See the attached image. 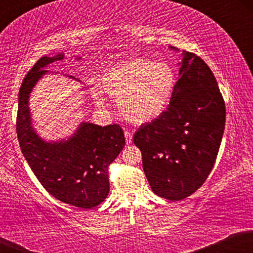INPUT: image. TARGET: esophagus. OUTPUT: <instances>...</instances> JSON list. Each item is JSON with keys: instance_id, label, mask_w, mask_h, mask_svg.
Segmentation results:
<instances>
[{"instance_id": "obj_1", "label": "esophagus", "mask_w": 253, "mask_h": 253, "mask_svg": "<svg viewBox=\"0 0 253 253\" xmlns=\"http://www.w3.org/2000/svg\"><path fill=\"white\" fill-rule=\"evenodd\" d=\"M125 138H126V144L129 145L133 140V134L130 132H128V130H126V132H125Z\"/></svg>"}]
</instances>
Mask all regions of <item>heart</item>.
<instances>
[{"mask_svg": "<svg viewBox=\"0 0 253 253\" xmlns=\"http://www.w3.org/2000/svg\"><path fill=\"white\" fill-rule=\"evenodd\" d=\"M177 75L167 62L149 58H132L109 68L101 76L92 96L103 106L102 91L117 98L118 109L125 120L145 125L167 112L175 96Z\"/></svg>", "mask_w": 253, "mask_h": 253, "instance_id": "obj_1", "label": "heart"}]
</instances>
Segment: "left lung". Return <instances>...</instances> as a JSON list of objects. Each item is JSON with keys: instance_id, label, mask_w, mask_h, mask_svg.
Here are the masks:
<instances>
[{"instance_id": "left-lung-1", "label": "left lung", "mask_w": 253, "mask_h": 253, "mask_svg": "<svg viewBox=\"0 0 253 253\" xmlns=\"http://www.w3.org/2000/svg\"><path fill=\"white\" fill-rule=\"evenodd\" d=\"M170 50L179 52L170 46ZM172 102L135 132L143 168L156 195L171 201L199 189L213 169L225 129L226 109L213 72L200 57L182 51Z\"/></svg>"}]
</instances>
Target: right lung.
Segmentation results:
<instances>
[{
  "label": "right lung",
  "mask_w": 253,
  "mask_h": 253,
  "mask_svg": "<svg viewBox=\"0 0 253 253\" xmlns=\"http://www.w3.org/2000/svg\"><path fill=\"white\" fill-rule=\"evenodd\" d=\"M63 58L64 53L40 58L25 77L19 92L16 133L22 155L42 187L59 201L88 210L108 195L107 170L123 151L125 135L117 124L102 127L91 123H81L65 139L45 140L38 134L31 117V92L50 74L45 68Z\"/></svg>",
  "instance_id": "add662e5"
}]
</instances>
